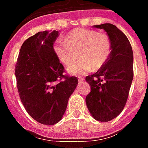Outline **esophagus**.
<instances>
[{"label": "esophagus", "instance_id": "34e87169", "mask_svg": "<svg viewBox=\"0 0 148 148\" xmlns=\"http://www.w3.org/2000/svg\"><path fill=\"white\" fill-rule=\"evenodd\" d=\"M85 80V79H84L83 77H79V78H78V82H83V81Z\"/></svg>", "mask_w": 148, "mask_h": 148}]
</instances>
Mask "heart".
<instances>
[{
  "label": "heart",
  "instance_id": "1",
  "mask_svg": "<svg viewBox=\"0 0 148 148\" xmlns=\"http://www.w3.org/2000/svg\"><path fill=\"white\" fill-rule=\"evenodd\" d=\"M55 52L59 61L69 66L78 58H82L68 66L67 72L72 75L86 74L99 70L106 64L112 51V43L106 34L96 31L79 28L71 32L64 39L55 42Z\"/></svg>",
  "mask_w": 148,
  "mask_h": 148
}]
</instances>
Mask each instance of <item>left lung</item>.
Returning a JSON list of instances; mask_svg holds the SVG:
<instances>
[{
    "label": "left lung",
    "instance_id": "1",
    "mask_svg": "<svg viewBox=\"0 0 148 148\" xmlns=\"http://www.w3.org/2000/svg\"><path fill=\"white\" fill-rule=\"evenodd\" d=\"M103 29L111 40L109 59L86 80L91 86L86 97L87 108L95 120L108 122L123 111L133 79V52L127 36L112 24L94 25Z\"/></svg>",
    "mask_w": 148,
    "mask_h": 148
}]
</instances>
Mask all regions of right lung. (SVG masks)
Returning a JSON list of instances; mask_svg holds the SVG:
<instances>
[{"label": "right lung", "mask_w": 148, "mask_h": 148, "mask_svg": "<svg viewBox=\"0 0 148 148\" xmlns=\"http://www.w3.org/2000/svg\"><path fill=\"white\" fill-rule=\"evenodd\" d=\"M58 36V31H44L25 40L15 70L21 102L35 121L45 125L61 121L78 84L76 77L63 75L64 67L54 51Z\"/></svg>", "instance_id": "right-lung-1"}]
</instances>
